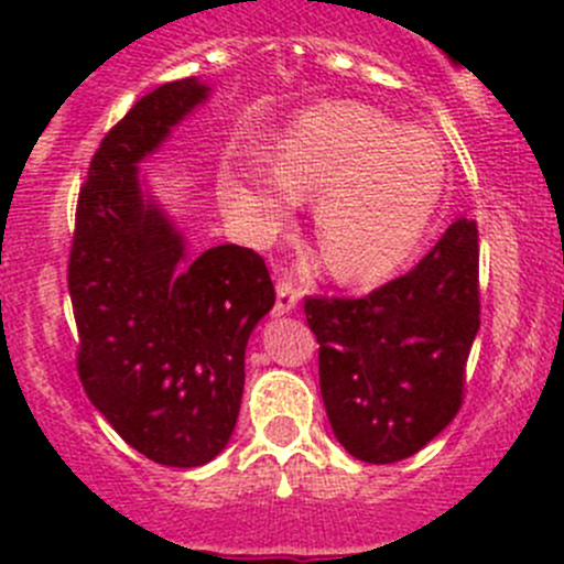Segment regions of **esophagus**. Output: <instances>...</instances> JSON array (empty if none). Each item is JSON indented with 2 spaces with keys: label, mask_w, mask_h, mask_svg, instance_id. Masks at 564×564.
Listing matches in <instances>:
<instances>
[{
  "label": "esophagus",
  "mask_w": 564,
  "mask_h": 564,
  "mask_svg": "<svg viewBox=\"0 0 564 564\" xmlns=\"http://www.w3.org/2000/svg\"><path fill=\"white\" fill-rule=\"evenodd\" d=\"M275 294H278L275 300L278 314H289L292 308H297L300 297H303V292H300V286L292 281V278H278Z\"/></svg>",
  "instance_id": "esophagus-1"
}]
</instances>
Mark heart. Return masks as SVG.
<instances>
[{"instance_id":"obj_1","label":"heart","mask_w":564,"mask_h":564,"mask_svg":"<svg viewBox=\"0 0 564 564\" xmlns=\"http://www.w3.org/2000/svg\"><path fill=\"white\" fill-rule=\"evenodd\" d=\"M445 150L362 104L322 106L300 119L278 163L253 158L226 172L220 202L256 242L286 226L300 196H316L314 226L335 278L377 283L406 264L445 196Z\"/></svg>"}]
</instances>
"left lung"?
<instances>
[{"label": "left lung", "mask_w": 564, "mask_h": 564, "mask_svg": "<svg viewBox=\"0 0 564 564\" xmlns=\"http://www.w3.org/2000/svg\"><path fill=\"white\" fill-rule=\"evenodd\" d=\"M475 220L458 218L406 275L366 297H305L333 434L355 458L395 464L456 417L480 327Z\"/></svg>", "instance_id": "obj_1"}]
</instances>
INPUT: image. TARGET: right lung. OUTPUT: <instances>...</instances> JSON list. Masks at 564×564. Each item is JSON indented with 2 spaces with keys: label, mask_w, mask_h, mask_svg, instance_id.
<instances>
[{
  "label": "right lung",
  "mask_w": 564,
  "mask_h": 564,
  "mask_svg": "<svg viewBox=\"0 0 564 564\" xmlns=\"http://www.w3.org/2000/svg\"><path fill=\"white\" fill-rule=\"evenodd\" d=\"M207 95L198 78L161 84L108 130L78 193L67 264L89 401L133 451L182 469L229 442L248 338L275 305L256 250L187 256L169 215L141 191L139 163Z\"/></svg>",
  "instance_id": "1"
}]
</instances>
